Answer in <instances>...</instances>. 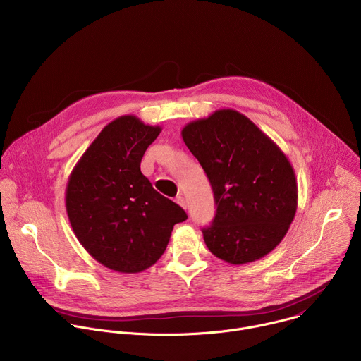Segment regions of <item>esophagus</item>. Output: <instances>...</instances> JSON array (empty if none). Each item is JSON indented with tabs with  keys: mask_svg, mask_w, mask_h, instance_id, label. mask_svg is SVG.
Listing matches in <instances>:
<instances>
[{
	"mask_svg": "<svg viewBox=\"0 0 361 361\" xmlns=\"http://www.w3.org/2000/svg\"><path fill=\"white\" fill-rule=\"evenodd\" d=\"M176 202H177L178 205H181V207H183L184 210H187V202H185V200H184L183 195H177V197H176Z\"/></svg>",
	"mask_w": 361,
	"mask_h": 361,
	"instance_id": "obj_1",
	"label": "esophagus"
}]
</instances>
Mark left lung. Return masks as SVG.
<instances>
[{
  "instance_id": "left-lung-1",
  "label": "left lung",
  "mask_w": 361,
  "mask_h": 361,
  "mask_svg": "<svg viewBox=\"0 0 361 361\" xmlns=\"http://www.w3.org/2000/svg\"><path fill=\"white\" fill-rule=\"evenodd\" d=\"M183 140L207 174L217 205L205 245L230 264L273 251L297 210V178L280 147L244 114L223 109L188 123Z\"/></svg>"
}]
</instances>
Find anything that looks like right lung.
<instances>
[{
    "instance_id": "right-lung-1",
    "label": "right lung",
    "mask_w": 361,
    "mask_h": 361,
    "mask_svg": "<svg viewBox=\"0 0 361 361\" xmlns=\"http://www.w3.org/2000/svg\"><path fill=\"white\" fill-rule=\"evenodd\" d=\"M160 133L161 127L135 116L116 118L85 149L67 183L66 209L75 237L94 260L118 273L156 264L173 227L187 220L140 170Z\"/></svg>"
}]
</instances>
